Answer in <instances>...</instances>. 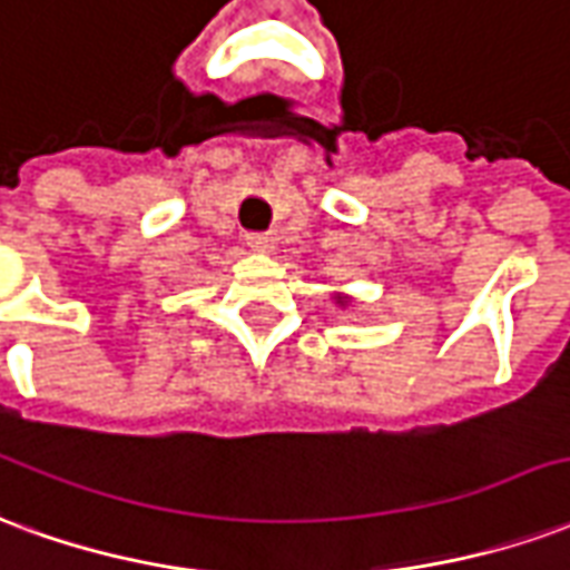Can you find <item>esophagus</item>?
I'll return each mask as SVG.
<instances>
[{
  "mask_svg": "<svg viewBox=\"0 0 570 570\" xmlns=\"http://www.w3.org/2000/svg\"><path fill=\"white\" fill-rule=\"evenodd\" d=\"M245 243H248V248H255V252H273L276 248V234H269V230H252V234H245Z\"/></svg>",
  "mask_w": 570,
  "mask_h": 570,
  "instance_id": "esophagus-1",
  "label": "esophagus"
}]
</instances>
